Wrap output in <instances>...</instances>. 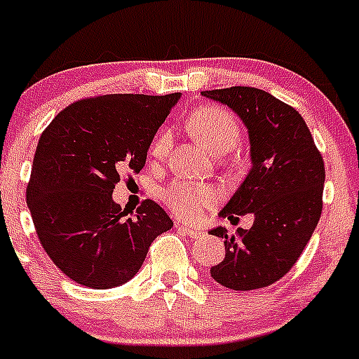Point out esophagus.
<instances>
[{
  "label": "esophagus",
  "mask_w": 359,
  "mask_h": 359,
  "mask_svg": "<svg viewBox=\"0 0 359 359\" xmlns=\"http://www.w3.org/2000/svg\"><path fill=\"white\" fill-rule=\"evenodd\" d=\"M178 228L181 231H183L184 235L187 236H190V238H201L202 235H204V231L202 230H197V228H194V226H188V224H178Z\"/></svg>",
  "instance_id": "1"
}]
</instances>
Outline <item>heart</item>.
I'll use <instances>...</instances> for the list:
<instances>
[{"label":"heart","instance_id":"obj_1","mask_svg":"<svg viewBox=\"0 0 359 359\" xmlns=\"http://www.w3.org/2000/svg\"><path fill=\"white\" fill-rule=\"evenodd\" d=\"M188 129L201 145L210 154L223 157L231 152L242 140V128L230 110L223 107L207 105L195 110L188 117ZM172 145L171 129H161L150 145V154L162 158L169 154ZM216 194L210 187L198 183H175L164 190V202L175 214L184 219H194L212 205Z\"/></svg>","mask_w":359,"mask_h":359}]
</instances>
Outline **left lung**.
I'll return each mask as SVG.
<instances>
[{
    "label": "left lung",
    "instance_id": "1",
    "mask_svg": "<svg viewBox=\"0 0 359 359\" xmlns=\"http://www.w3.org/2000/svg\"><path fill=\"white\" fill-rule=\"evenodd\" d=\"M230 107L245 124L250 171L219 212L231 223L252 214L249 230L212 228L224 238V259L210 276L231 290L278 282L301 257L321 216L325 165L306 121L294 107L249 86L202 91Z\"/></svg>",
    "mask_w": 359,
    "mask_h": 359
}]
</instances>
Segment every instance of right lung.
<instances>
[{"mask_svg":"<svg viewBox=\"0 0 359 359\" xmlns=\"http://www.w3.org/2000/svg\"><path fill=\"white\" fill-rule=\"evenodd\" d=\"M180 97L79 100L43 131L27 205L43 249L79 285H123L142 268L150 243L172 228L171 217L154 201L129 217L112 194L121 176L142 171L155 133Z\"/></svg>","mask_w":359,"mask_h":359,"instance_id":"obj_1","label":"right lung"}]
</instances>
